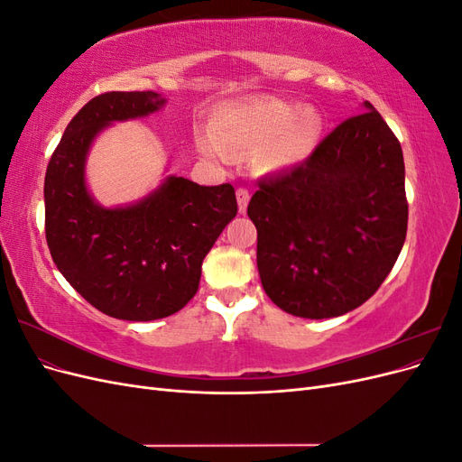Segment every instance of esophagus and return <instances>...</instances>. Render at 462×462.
<instances>
[{
	"instance_id": "1",
	"label": "esophagus",
	"mask_w": 462,
	"mask_h": 462,
	"mask_svg": "<svg viewBox=\"0 0 462 462\" xmlns=\"http://www.w3.org/2000/svg\"><path fill=\"white\" fill-rule=\"evenodd\" d=\"M250 200V192L246 187H239L236 189V202H239V212L245 214L246 212V206Z\"/></svg>"
}]
</instances>
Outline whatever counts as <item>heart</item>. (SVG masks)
<instances>
[{
    "label": "heart",
    "mask_w": 462,
    "mask_h": 462,
    "mask_svg": "<svg viewBox=\"0 0 462 462\" xmlns=\"http://www.w3.org/2000/svg\"><path fill=\"white\" fill-rule=\"evenodd\" d=\"M214 141H204L209 156L258 150L254 163L260 171L272 173L295 165L309 156L319 134V119L312 114L297 117V111L283 102H258L219 111L209 125Z\"/></svg>",
    "instance_id": "obj_1"
}]
</instances>
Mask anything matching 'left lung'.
I'll return each instance as SVG.
<instances>
[{
    "label": "left lung",
    "mask_w": 462,
    "mask_h": 462,
    "mask_svg": "<svg viewBox=\"0 0 462 462\" xmlns=\"http://www.w3.org/2000/svg\"><path fill=\"white\" fill-rule=\"evenodd\" d=\"M365 107L304 162L262 177L250 199L262 287L292 316L335 318L365 304L404 245L401 143L370 102Z\"/></svg>",
    "instance_id": "obj_1"
}]
</instances>
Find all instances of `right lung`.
Masks as SVG:
<instances>
[{
	"label": "right lung",
	"instance_id": "add662e5",
	"mask_svg": "<svg viewBox=\"0 0 462 462\" xmlns=\"http://www.w3.org/2000/svg\"><path fill=\"white\" fill-rule=\"evenodd\" d=\"M156 92H104L67 125L46 170V241L71 287L100 312L131 321L171 316L197 295L202 262L236 216L229 183L167 177L134 206H97L85 185L87 152L111 121L144 117Z\"/></svg>",
	"mask_w": 462,
	"mask_h": 462
}]
</instances>
